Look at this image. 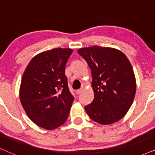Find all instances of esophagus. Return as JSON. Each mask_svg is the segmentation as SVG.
Masks as SVG:
<instances>
[{
  "mask_svg": "<svg viewBox=\"0 0 155 155\" xmlns=\"http://www.w3.org/2000/svg\"><path fill=\"white\" fill-rule=\"evenodd\" d=\"M83 90H84L83 88H81V89H80V90H76V91H75V93H76V94H80V93H81Z\"/></svg>",
  "mask_w": 155,
  "mask_h": 155,
  "instance_id": "34e87169",
  "label": "esophagus"
}]
</instances>
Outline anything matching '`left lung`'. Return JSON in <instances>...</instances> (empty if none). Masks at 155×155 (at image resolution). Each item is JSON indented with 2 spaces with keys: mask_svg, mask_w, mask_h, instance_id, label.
Returning <instances> with one entry per match:
<instances>
[{
  "mask_svg": "<svg viewBox=\"0 0 155 155\" xmlns=\"http://www.w3.org/2000/svg\"><path fill=\"white\" fill-rule=\"evenodd\" d=\"M78 54L91 69L94 98L84 109L92 120L102 125L117 122L132 105L136 82L126 55L113 48L93 46Z\"/></svg>",
  "mask_w": 155,
  "mask_h": 155,
  "instance_id": "left-lung-1",
  "label": "left lung"
}]
</instances>
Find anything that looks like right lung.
<instances>
[{"label": "right lung", "mask_w": 155, "mask_h": 155, "mask_svg": "<svg viewBox=\"0 0 155 155\" xmlns=\"http://www.w3.org/2000/svg\"><path fill=\"white\" fill-rule=\"evenodd\" d=\"M71 48H56L37 54L23 74L20 99L28 117L41 128L54 130L66 121L74 97L65 75Z\"/></svg>", "instance_id": "right-lung-1"}]
</instances>
